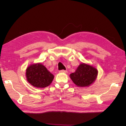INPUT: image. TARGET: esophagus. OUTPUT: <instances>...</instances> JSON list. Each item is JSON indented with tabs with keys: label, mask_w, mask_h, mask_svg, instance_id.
<instances>
[{
	"label": "esophagus",
	"mask_w": 126,
	"mask_h": 126,
	"mask_svg": "<svg viewBox=\"0 0 126 126\" xmlns=\"http://www.w3.org/2000/svg\"><path fill=\"white\" fill-rule=\"evenodd\" d=\"M60 72H64V73H66V72H67V70H61L59 71Z\"/></svg>",
	"instance_id": "1"
}]
</instances>
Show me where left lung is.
Returning a JSON list of instances; mask_svg holds the SVG:
<instances>
[{
  "label": "left lung",
  "mask_w": 126,
  "mask_h": 126,
  "mask_svg": "<svg viewBox=\"0 0 126 126\" xmlns=\"http://www.w3.org/2000/svg\"><path fill=\"white\" fill-rule=\"evenodd\" d=\"M98 71L88 64L81 63L74 73L70 75V78L79 87H86L91 85L97 78Z\"/></svg>",
  "instance_id": "left-lung-1"
}]
</instances>
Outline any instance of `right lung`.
Segmentation results:
<instances>
[{
	"mask_svg": "<svg viewBox=\"0 0 126 126\" xmlns=\"http://www.w3.org/2000/svg\"><path fill=\"white\" fill-rule=\"evenodd\" d=\"M27 81L34 87L45 88L52 81L54 76L41 63L32 64L26 69Z\"/></svg>",
	"mask_w": 126,
	"mask_h": 126,
	"instance_id": "right-lung-1",
	"label": "right lung"
}]
</instances>
